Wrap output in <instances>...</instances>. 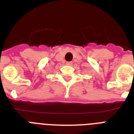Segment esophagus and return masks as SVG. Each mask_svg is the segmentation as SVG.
<instances>
[{"label":"esophagus","mask_w":134,"mask_h":134,"mask_svg":"<svg viewBox=\"0 0 134 134\" xmlns=\"http://www.w3.org/2000/svg\"><path fill=\"white\" fill-rule=\"evenodd\" d=\"M66 64H67V65L70 66V65H71L72 64H73V63H72V62H67V63H66Z\"/></svg>","instance_id":"1"}]
</instances>
